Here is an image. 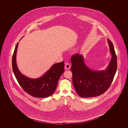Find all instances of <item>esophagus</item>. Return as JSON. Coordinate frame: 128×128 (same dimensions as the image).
I'll return each instance as SVG.
<instances>
[{"label": "esophagus", "instance_id": "1", "mask_svg": "<svg viewBox=\"0 0 128 128\" xmlns=\"http://www.w3.org/2000/svg\"><path fill=\"white\" fill-rule=\"evenodd\" d=\"M70 68V65L68 63H66L65 66V68L66 70H69Z\"/></svg>", "mask_w": 128, "mask_h": 128}]
</instances>
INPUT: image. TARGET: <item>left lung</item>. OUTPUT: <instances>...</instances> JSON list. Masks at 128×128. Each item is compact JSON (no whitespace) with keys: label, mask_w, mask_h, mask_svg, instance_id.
Listing matches in <instances>:
<instances>
[{"label":"left lung","mask_w":128,"mask_h":128,"mask_svg":"<svg viewBox=\"0 0 128 128\" xmlns=\"http://www.w3.org/2000/svg\"><path fill=\"white\" fill-rule=\"evenodd\" d=\"M111 59L107 68L102 70H91L84 63L82 55L72 56L71 70L74 87L80 97L92 98L106 91L111 85L117 68L116 56L111 41L108 39Z\"/></svg>","instance_id":"obj_1"}]
</instances>
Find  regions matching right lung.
<instances>
[{"instance_id":"1","label":"right lung","mask_w":128,"mask_h":128,"mask_svg":"<svg viewBox=\"0 0 128 128\" xmlns=\"http://www.w3.org/2000/svg\"><path fill=\"white\" fill-rule=\"evenodd\" d=\"M18 44V43L16 44L14 51L12 64L13 71L18 84L25 91L34 97L44 98L51 96L56 88L60 76L64 72V61L52 65L41 77L36 79L30 78L21 73L17 66L16 54Z\"/></svg>"}]
</instances>
